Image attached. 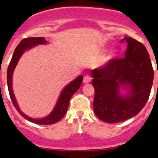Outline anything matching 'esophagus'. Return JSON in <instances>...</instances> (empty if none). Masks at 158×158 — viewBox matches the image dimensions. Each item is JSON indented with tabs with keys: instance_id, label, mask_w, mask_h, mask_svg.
Wrapping results in <instances>:
<instances>
[{
	"instance_id": "obj_1",
	"label": "esophagus",
	"mask_w": 158,
	"mask_h": 158,
	"mask_svg": "<svg viewBox=\"0 0 158 158\" xmlns=\"http://www.w3.org/2000/svg\"><path fill=\"white\" fill-rule=\"evenodd\" d=\"M92 80V77H91L89 75H86V76H84L83 78V82L84 83H89Z\"/></svg>"
}]
</instances>
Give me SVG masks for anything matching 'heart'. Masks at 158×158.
Listing matches in <instances>:
<instances>
[{"mask_svg":"<svg viewBox=\"0 0 158 158\" xmlns=\"http://www.w3.org/2000/svg\"><path fill=\"white\" fill-rule=\"evenodd\" d=\"M113 56H114V52H111V57H112Z\"/></svg>","mask_w":158,"mask_h":158,"instance_id":"heart-1","label":"heart"}]
</instances>
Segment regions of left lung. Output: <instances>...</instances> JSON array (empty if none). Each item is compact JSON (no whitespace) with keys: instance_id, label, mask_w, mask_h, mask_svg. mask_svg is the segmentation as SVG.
<instances>
[{"instance_id":"obj_1","label":"left lung","mask_w":158,"mask_h":158,"mask_svg":"<svg viewBox=\"0 0 158 158\" xmlns=\"http://www.w3.org/2000/svg\"><path fill=\"white\" fill-rule=\"evenodd\" d=\"M128 44L125 57L112 59L92 70L95 89L94 112L102 121L117 123L138 114L147 103L154 79L149 53L141 43L129 36L120 41ZM128 94L122 96L120 87Z\"/></svg>"}]
</instances>
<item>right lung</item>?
Instances as JSON below:
<instances>
[{
	"mask_svg": "<svg viewBox=\"0 0 158 158\" xmlns=\"http://www.w3.org/2000/svg\"><path fill=\"white\" fill-rule=\"evenodd\" d=\"M45 44H47V41H46V40L44 37H29L22 40L20 42V44L16 47L15 50H14L12 59H11L10 64H9L8 68H7V86H8L9 94H10V99L12 101L13 105L16 108V109L17 110V111L25 119L28 120L29 122H33L35 124H38V125H52V124L56 123L57 122H59L66 114V111H67L68 107H69L70 98H72L73 94L79 89V87H80L81 84L82 82V79H83V76H79L75 80L70 82L69 84H68L63 89L61 94H60V97H59L58 102H57L55 108L52 110V112L46 118L40 119L32 118L29 117V116L23 114L22 111H20L18 106H17V101H16V98L14 97L12 89L13 73H14V70L15 69L20 56L25 52L26 49H29L31 47H34V46Z\"/></svg>",
	"mask_w": 158,
	"mask_h": 158,
	"instance_id": "1",
	"label": "right lung"
}]
</instances>
